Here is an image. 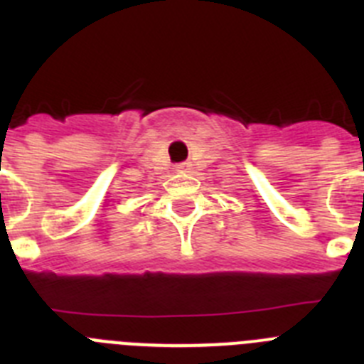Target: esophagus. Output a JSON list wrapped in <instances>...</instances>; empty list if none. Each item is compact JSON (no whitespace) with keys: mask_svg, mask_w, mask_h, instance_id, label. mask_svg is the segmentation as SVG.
Wrapping results in <instances>:
<instances>
[{"mask_svg":"<svg viewBox=\"0 0 364 364\" xmlns=\"http://www.w3.org/2000/svg\"><path fill=\"white\" fill-rule=\"evenodd\" d=\"M189 169H191V164H189V162H182V164H178V166H176V171H180V173L189 171Z\"/></svg>","mask_w":364,"mask_h":364,"instance_id":"obj_1","label":"esophagus"}]
</instances>
